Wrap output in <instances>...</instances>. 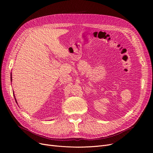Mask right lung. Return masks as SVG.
Here are the masks:
<instances>
[{
    "label": "right lung",
    "mask_w": 153,
    "mask_h": 153,
    "mask_svg": "<svg viewBox=\"0 0 153 153\" xmlns=\"http://www.w3.org/2000/svg\"><path fill=\"white\" fill-rule=\"evenodd\" d=\"M11 80H12V77H11Z\"/></svg>",
    "instance_id": "right-lung-1"
}]
</instances>
